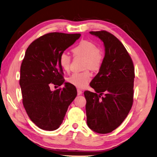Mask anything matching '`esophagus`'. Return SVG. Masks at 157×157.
Wrapping results in <instances>:
<instances>
[{
    "mask_svg": "<svg viewBox=\"0 0 157 157\" xmlns=\"http://www.w3.org/2000/svg\"><path fill=\"white\" fill-rule=\"evenodd\" d=\"M82 92L80 90V89H77V94L78 95H80V94H82Z\"/></svg>",
    "mask_w": 157,
    "mask_h": 157,
    "instance_id": "esophagus-1",
    "label": "esophagus"
}]
</instances>
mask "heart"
Returning a JSON list of instances; mask_svg holds the SVG:
<instances>
[{"label": "heart", "mask_w": 157, "mask_h": 157, "mask_svg": "<svg viewBox=\"0 0 157 157\" xmlns=\"http://www.w3.org/2000/svg\"><path fill=\"white\" fill-rule=\"evenodd\" d=\"M75 57L84 58V69H90L92 71H98L104 61V53L96 45L88 40L80 41L77 45L72 49ZM71 57L63 53L59 57V64L64 72H69L71 68ZM92 74L89 70H85L81 73H75L67 78V81L72 85L78 88H85L90 81Z\"/></svg>", "instance_id": "obj_1"}]
</instances>
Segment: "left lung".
Masks as SVG:
<instances>
[{
  "instance_id": "8db88e82",
  "label": "left lung",
  "mask_w": 157,
  "mask_h": 157,
  "mask_svg": "<svg viewBox=\"0 0 157 157\" xmlns=\"http://www.w3.org/2000/svg\"><path fill=\"white\" fill-rule=\"evenodd\" d=\"M90 33L104 42L105 53L100 71L90 83L95 92H84L87 125L105 134L122 124L132 107L135 69L128 51L116 36L105 30Z\"/></svg>"
}]
</instances>
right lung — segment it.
Wrapping results in <instances>:
<instances>
[{
	"instance_id": "add662e5",
	"label": "right lung",
	"mask_w": 157,
	"mask_h": 157,
	"mask_svg": "<svg viewBox=\"0 0 157 157\" xmlns=\"http://www.w3.org/2000/svg\"><path fill=\"white\" fill-rule=\"evenodd\" d=\"M80 36V33H48L26 49L20 67L22 103L30 120L41 129H58L77 96V89L70 83L54 91L50 85L60 86L64 83L59 57Z\"/></svg>"
}]
</instances>
